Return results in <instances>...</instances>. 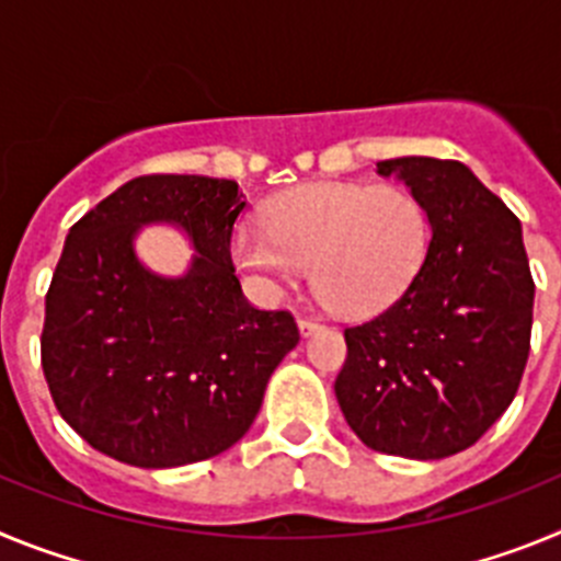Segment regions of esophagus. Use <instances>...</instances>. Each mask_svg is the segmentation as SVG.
Here are the masks:
<instances>
[{"instance_id": "obj_1", "label": "esophagus", "mask_w": 561, "mask_h": 561, "mask_svg": "<svg viewBox=\"0 0 561 561\" xmlns=\"http://www.w3.org/2000/svg\"><path fill=\"white\" fill-rule=\"evenodd\" d=\"M297 329H300V334L304 336H309L320 329V323H317V320H311V317H300V320H297Z\"/></svg>"}]
</instances>
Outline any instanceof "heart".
I'll list each match as a JSON object with an SVG mask.
<instances>
[{
	"label": "heart",
	"instance_id": "obj_1",
	"mask_svg": "<svg viewBox=\"0 0 561 561\" xmlns=\"http://www.w3.org/2000/svg\"><path fill=\"white\" fill-rule=\"evenodd\" d=\"M427 247V210L408 187L311 182L272 199L264 227H238L232 261L272 289L311 266L336 311L374 314L413 284Z\"/></svg>",
	"mask_w": 561,
	"mask_h": 561
}]
</instances>
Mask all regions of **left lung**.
<instances>
[{
	"label": "left lung",
	"mask_w": 561,
	"mask_h": 561,
	"mask_svg": "<svg viewBox=\"0 0 561 561\" xmlns=\"http://www.w3.org/2000/svg\"><path fill=\"white\" fill-rule=\"evenodd\" d=\"M419 196L430 247L399 300L345 329L334 393L365 447L438 460L472 447L514 401L531 351L523 227L463 162H376Z\"/></svg>",
	"instance_id": "1"
}]
</instances>
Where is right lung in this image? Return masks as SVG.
Masks as SVG:
<instances>
[{"instance_id":"obj_1","label":"right lung","mask_w":561,"mask_h":561,"mask_svg":"<svg viewBox=\"0 0 561 561\" xmlns=\"http://www.w3.org/2000/svg\"><path fill=\"white\" fill-rule=\"evenodd\" d=\"M244 210L238 182L153 173L72 225L44 300L42 368L89 447L171 469L225 453L252 427L300 331L289 311L247 304L230 261ZM148 224L186 232L185 276H157L136 257Z\"/></svg>"}]
</instances>
